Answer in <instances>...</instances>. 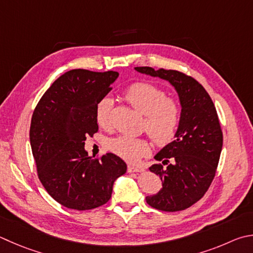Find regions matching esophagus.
I'll return each mask as SVG.
<instances>
[{
  "label": "esophagus",
  "mask_w": 253,
  "mask_h": 253,
  "mask_svg": "<svg viewBox=\"0 0 253 253\" xmlns=\"http://www.w3.org/2000/svg\"><path fill=\"white\" fill-rule=\"evenodd\" d=\"M127 170H128V172H140V171H144V168L138 167V166H134V165H128Z\"/></svg>",
  "instance_id": "esophagus-1"
}]
</instances>
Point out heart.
<instances>
[{
    "mask_svg": "<svg viewBox=\"0 0 253 253\" xmlns=\"http://www.w3.org/2000/svg\"><path fill=\"white\" fill-rule=\"evenodd\" d=\"M166 97L165 90L150 83H136L125 91L127 102L145 116L144 129L159 146L170 144L174 139L181 119L179 104ZM113 105L109 96H105L96 105L95 119L100 127L111 126ZM108 148L128 162H137L150 153L151 147L146 139L122 135L109 140Z\"/></svg>",
    "mask_w": 253,
    "mask_h": 253,
    "instance_id": "obj_1",
    "label": "heart"
}]
</instances>
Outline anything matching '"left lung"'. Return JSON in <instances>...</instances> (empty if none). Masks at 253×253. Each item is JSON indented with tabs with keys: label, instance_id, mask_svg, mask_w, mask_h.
<instances>
[{
	"label": "left lung",
	"instance_id": "obj_1",
	"mask_svg": "<svg viewBox=\"0 0 253 253\" xmlns=\"http://www.w3.org/2000/svg\"><path fill=\"white\" fill-rule=\"evenodd\" d=\"M141 74L167 81L177 91L181 107L174 140L160 149L149 170L160 177L163 188L147 196L150 207L163 211L189 208L203 198L213 180L222 149V131L209 94L195 79L178 71L135 67Z\"/></svg>",
	"mask_w": 253,
	"mask_h": 253
}]
</instances>
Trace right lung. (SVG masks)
<instances>
[{
  "label": "right lung",
  "mask_w": 253,
  "mask_h": 253,
  "mask_svg": "<svg viewBox=\"0 0 253 253\" xmlns=\"http://www.w3.org/2000/svg\"><path fill=\"white\" fill-rule=\"evenodd\" d=\"M117 72L72 70L45 91L32 116L30 141L41 182L70 209L89 210L111 199L113 186L127 170L112 153L89 157L87 136L98 131L95 108L112 90Z\"/></svg>",
  "instance_id": "right-lung-1"
}]
</instances>
